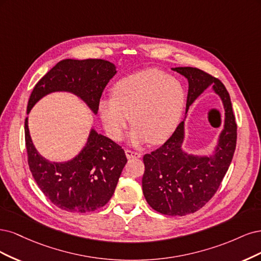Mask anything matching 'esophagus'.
Segmentation results:
<instances>
[{
	"label": "esophagus",
	"instance_id": "34e87169",
	"mask_svg": "<svg viewBox=\"0 0 261 261\" xmlns=\"http://www.w3.org/2000/svg\"><path fill=\"white\" fill-rule=\"evenodd\" d=\"M125 156H127L128 159L130 158H140L141 157V154L138 153V152H134V150H130V149H125Z\"/></svg>",
	"mask_w": 261,
	"mask_h": 261
}]
</instances>
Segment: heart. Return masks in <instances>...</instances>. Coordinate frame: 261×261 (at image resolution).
Segmentation results:
<instances>
[{
    "label": "heart",
    "mask_w": 261,
    "mask_h": 261,
    "mask_svg": "<svg viewBox=\"0 0 261 261\" xmlns=\"http://www.w3.org/2000/svg\"><path fill=\"white\" fill-rule=\"evenodd\" d=\"M186 105L187 91L179 78L148 68L117 81L113 97L100 100L98 111L107 136L114 141L123 138L132 121V144H161L179 127Z\"/></svg>",
    "instance_id": "1"
}]
</instances>
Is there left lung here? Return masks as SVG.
Returning <instances> with one entry per match:
<instances>
[{
  "mask_svg": "<svg viewBox=\"0 0 261 261\" xmlns=\"http://www.w3.org/2000/svg\"><path fill=\"white\" fill-rule=\"evenodd\" d=\"M172 70L189 81L186 114L209 86L219 95L224 107L223 130L213 155L197 156L184 152L183 120L161 147L143 157L145 171L142 188L148 205L167 216H186L206 205L219 189L237 146L238 127L229 92L219 79L194 67H175Z\"/></svg>",
  "mask_w": 261,
  "mask_h": 261,
  "instance_id": "obj_1",
  "label": "left lung"
}]
</instances>
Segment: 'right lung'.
Wrapping results in <instances>:
<instances>
[{
  "label": "right lung",
  "mask_w": 261,
  "mask_h": 261,
  "mask_svg": "<svg viewBox=\"0 0 261 261\" xmlns=\"http://www.w3.org/2000/svg\"><path fill=\"white\" fill-rule=\"evenodd\" d=\"M114 64L104 60H63L33 88L27 114L42 97L52 92H70L79 96L95 115L107 83L116 74ZM28 165L43 194L63 210L89 213L105 206L112 198L127 164L120 145L94 129L81 152L65 163L49 162L33 145L28 117L24 120Z\"/></svg>",
  "instance_id": "obj_1"
}]
</instances>
